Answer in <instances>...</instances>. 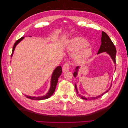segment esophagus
I'll list each match as a JSON object with an SVG mask.
<instances>
[{
  "label": "esophagus",
  "instance_id": "1",
  "mask_svg": "<svg viewBox=\"0 0 128 128\" xmlns=\"http://www.w3.org/2000/svg\"><path fill=\"white\" fill-rule=\"evenodd\" d=\"M62 72H66L67 71H68L69 69V64L68 63H66L63 65L62 66Z\"/></svg>",
  "mask_w": 128,
  "mask_h": 128
}]
</instances>
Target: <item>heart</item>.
Segmentation results:
<instances>
[{"label": "heart", "mask_w": 128, "mask_h": 128, "mask_svg": "<svg viewBox=\"0 0 128 128\" xmlns=\"http://www.w3.org/2000/svg\"><path fill=\"white\" fill-rule=\"evenodd\" d=\"M66 48L70 51L76 52L74 59L78 62H84L90 58L93 50L88 42L81 37H75L70 39L66 44Z\"/></svg>", "instance_id": "obj_1"}]
</instances>
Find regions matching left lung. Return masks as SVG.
I'll list each match as a JSON object with an SVG mask.
<instances>
[{
  "mask_svg": "<svg viewBox=\"0 0 128 128\" xmlns=\"http://www.w3.org/2000/svg\"><path fill=\"white\" fill-rule=\"evenodd\" d=\"M106 52L107 54H109L110 56L111 57V58L113 60V61L114 62V63L116 64V48L115 47L113 43L112 42V40L110 39V38L109 36H108V34L105 33L104 32L102 31V37H101V44H100V48L99 49L98 51L97 54H100V53H103V52ZM79 69V66H77L75 69V72L73 73V75H74V77L76 78L78 75V70ZM111 86H112V84H111V85L110 86V88L109 89H108V90L104 92V93H103L102 94L99 95V96H96V97H92L91 98H90L89 100H94L102 96L103 94H104L106 93L110 90V88H111ZM75 90L76 91L77 94H78V89H77V87L76 85L75 84ZM81 98L87 100L88 98H86L85 97L83 96H81L80 94H78Z\"/></svg>",
  "mask_w": 128,
  "mask_h": 128,
  "instance_id": "left-lung-1",
  "label": "left lung"
}]
</instances>
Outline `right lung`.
Instances as JSON below:
<instances>
[{
    "mask_svg": "<svg viewBox=\"0 0 128 128\" xmlns=\"http://www.w3.org/2000/svg\"><path fill=\"white\" fill-rule=\"evenodd\" d=\"M24 38V37H22L20 38L18 40H16V42L15 43L14 45L12 56H11V57H12V56L14 52L15 48L16 47V45H17L18 43H20V41H21V40H22ZM62 72V69L61 66H57L55 69V70H54L53 72L52 75V78H51L50 88V90H49L47 94H46V95H44V96H40V97H32L30 96H27V95H25V96L27 98H28L33 100H42L47 99V98H50L52 96V95L53 94V93L54 92V91H55L56 84H57V82H58V78L60 76V75H61Z\"/></svg>",
    "mask_w": 128,
    "mask_h": 128,
    "instance_id": "obj_1",
    "label": "right lung"
}]
</instances>
